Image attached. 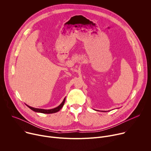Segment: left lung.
<instances>
[{"instance_id":"left-lung-1","label":"left lung","mask_w":151,"mask_h":151,"mask_svg":"<svg viewBox=\"0 0 151 151\" xmlns=\"http://www.w3.org/2000/svg\"><path fill=\"white\" fill-rule=\"evenodd\" d=\"M103 112H104V111H103ZM104 112H106V111H104Z\"/></svg>"}]
</instances>
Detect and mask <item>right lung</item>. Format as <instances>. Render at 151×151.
<instances>
[{
	"label": "right lung",
	"mask_w": 151,
	"mask_h": 151,
	"mask_svg": "<svg viewBox=\"0 0 151 151\" xmlns=\"http://www.w3.org/2000/svg\"><path fill=\"white\" fill-rule=\"evenodd\" d=\"M65 100H66V97L64 99V100L62 101V103L58 106H57V107H55V108L52 109H43L35 108V107L29 106H28L27 104L26 105L29 107L30 109H32V111H35L36 112H39V113H42V114H53V113H55V112H58L63 107V105L64 104V102H65Z\"/></svg>",
	"instance_id": "obj_1"
}]
</instances>
